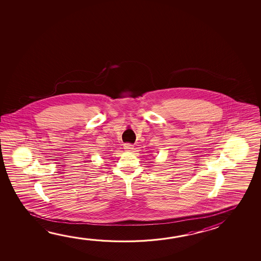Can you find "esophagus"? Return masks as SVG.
I'll use <instances>...</instances> for the list:
<instances>
[{"label":"esophagus","mask_w":261,"mask_h":261,"mask_svg":"<svg viewBox=\"0 0 261 261\" xmlns=\"http://www.w3.org/2000/svg\"><path fill=\"white\" fill-rule=\"evenodd\" d=\"M124 148L126 151H132L134 149V145L132 144H124Z\"/></svg>","instance_id":"esophagus-1"}]
</instances>
